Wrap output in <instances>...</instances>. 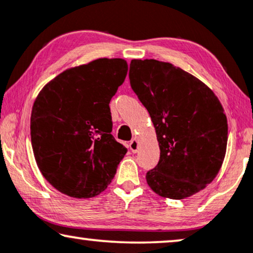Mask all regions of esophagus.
Segmentation results:
<instances>
[{"mask_svg": "<svg viewBox=\"0 0 253 253\" xmlns=\"http://www.w3.org/2000/svg\"><path fill=\"white\" fill-rule=\"evenodd\" d=\"M129 147H130L131 152H133V153H136V152L138 151V141H137L136 139H132V140L130 141Z\"/></svg>", "mask_w": 253, "mask_h": 253, "instance_id": "obj_1", "label": "esophagus"}]
</instances>
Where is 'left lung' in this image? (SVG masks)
<instances>
[{
	"label": "left lung",
	"mask_w": 253,
	"mask_h": 253,
	"mask_svg": "<svg viewBox=\"0 0 253 253\" xmlns=\"http://www.w3.org/2000/svg\"><path fill=\"white\" fill-rule=\"evenodd\" d=\"M129 79L160 147L147 184L170 199L199 192L215 178L226 155L228 123L219 99L192 75L157 60L131 61Z\"/></svg>",
	"instance_id": "8db88e82"
}]
</instances>
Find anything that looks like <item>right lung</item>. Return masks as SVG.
<instances>
[{"instance_id":"right-lung-1","label":"right lung","mask_w":253,"mask_h":253,"mask_svg":"<svg viewBox=\"0 0 253 253\" xmlns=\"http://www.w3.org/2000/svg\"><path fill=\"white\" fill-rule=\"evenodd\" d=\"M126 74L122 58H99L62 72L34 101V158L44 178L64 195L98 196L115 176L127 150L110 133L109 102Z\"/></svg>"}]
</instances>
